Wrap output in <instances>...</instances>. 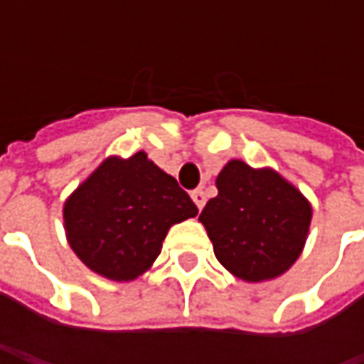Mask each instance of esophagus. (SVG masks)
<instances>
[{
    "label": "esophagus",
    "mask_w": 364,
    "mask_h": 364,
    "mask_svg": "<svg viewBox=\"0 0 364 364\" xmlns=\"http://www.w3.org/2000/svg\"><path fill=\"white\" fill-rule=\"evenodd\" d=\"M192 200L196 203V206H198V210H203L204 203H206V194H204V192L200 188L194 190V192H192Z\"/></svg>",
    "instance_id": "34e87169"
}]
</instances>
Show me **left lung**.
I'll return each mask as SVG.
<instances>
[{"label": "left lung", "mask_w": 364, "mask_h": 364, "mask_svg": "<svg viewBox=\"0 0 364 364\" xmlns=\"http://www.w3.org/2000/svg\"><path fill=\"white\" fill-rule=\"evenodd\" d=\"M218 194L200 213L217 259L245 282L287 272L300 257L312 208L273 170L229 161L217 178Z\"/></svg>", "instance_id": "8db88e82"}]
</instances>
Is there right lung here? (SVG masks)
Instances as JSON below:
<instances>
[{
    "label": "right lung",
    "instance_id": "1",
    "mask_svg": "<svg viewBox=\"0 0 364 364\" xmlns=\"http://www.w3.org/2000/svg\"><path fill=\"white\" fill-rule=\"evenodd\" d=\"M198 208L176 178L137 151L109 158L64 204L66 237L95 273L129 282L160 255L168 229Z\"/></svg>",
    "mask_w": 364,
    "mask_h": 364
}]
</instances>
